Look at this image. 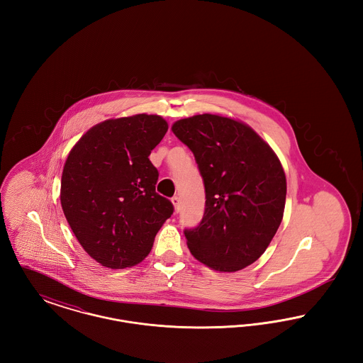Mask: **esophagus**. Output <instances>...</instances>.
<instances>
[{"label": "esophagus", "mask_w": 363, "mask_h": 363, "mask_svg": "<svg viewBox=\"0 0 363 363\" xmlns=\"http://www.w3.org/2000/svg\"><path fill=\"white\" fill-rule=\"evenodd\" d=\"M172 203H173L175 212L178 213V212L181 211V200H179V197H178V196H174L173 199H172Z\"/></svg>", "instance_id": "1"}]
</instances>
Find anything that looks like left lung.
Segmentation results:
<instances>
[{
  "label": "left lung",
  "mask_w": 363,
  "mask_h": 363,
  "mask_svg": "<svg viewBox=\"0 0 363 363\" xmlns=\"http://www.w3.org/2000/svg\"><path fill=\"white\" fill-rule=\"evenodd\" d=\"M193 152L206 188L200 225L185 228L190 253L235 272L265 252L281 223L286 175L272 148L243 122L200 114L172 128Z\"/></svg>",
  "instance_id": "left-lung-1"
}]
</instances>
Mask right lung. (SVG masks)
Returning a JSON list of instances; mask_svg holds the SVG:
<instances>
[{
  "mask_svg": "<svg viewBox=\"0 0 363 363\" xmlns=\"http://www.w3.org/2000/svg\"><path fill=\"white\" fill-rule=\"evenodd\" d=\"M169 129L159 116L138 114L92 126L72 148L61 178V206L86 253L111 269L148 256L173 215L155 190L148 156Z\"/></svg>",
  "mask_w": 363,
  "mask_h": 363,
  "instance_id": "obj_1",
  "label": "right lung"
}]
</instances>
